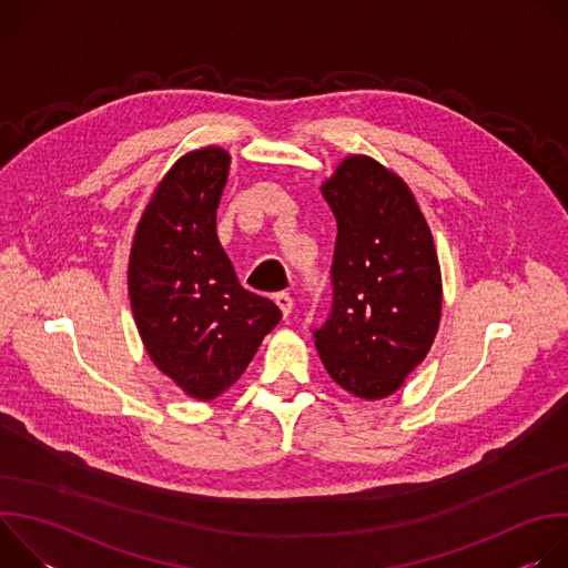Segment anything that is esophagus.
I'll return each mask as SVG.
<instances>
[{
	"mask_svg": "<svg viewBox=\"0 0 568 568\" xmlns=\"http://www.w3.org/2000/svg\"><path fill=\"white\" fill-rule=\"evenodd\" d=\"M274 303L278 305V310L283 312V316H287V314L292 312V307H294V301H292V296H290L287 292H278V294L274 296Z\"/></svg>",
	"mask_w": 568,
	"mask_h": 568,
	"instance_id": "esophagus-1",
	"label": "esophagus"
}]
</instances>
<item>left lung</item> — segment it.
<instances>
[{
	"label": "left lung",
	"mask_w": 568,
	"mask_h": 568,
	"mask_svg": "<svg viewBox=\"0 0 568 568\" xmlns=\"http://www.w3.org/2000/svg\"><path fill=\"white\" fill-rule=\"evenodd\" d=\"M321 193L337 242L333 312L314 344L342 388L382 399L427 357L440 326L434 237L412 189L373 156H346Z\"/></svg>",
	"instance_id": "8db88e82"
}]
</instances>
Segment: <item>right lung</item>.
Wrapping results in <instances>:
<instances>
[{"label": "right lung", "mask_w": 568, "mask_h": 568, "mask_svg": "<svg viewBox=\"0 0 568 568\" xmlns=\"http://www.w3.org/2000/svg\"><path fill=\"white\" fill-rule=\"evenodd\" d=\"M231 154L206 145L182 154L156 184L134 231L128 294L139 337L189 397L224 393L254 359L281 310L235 278L215 213Z\"/></svg>", "instance_id": "right-lung-1"}]
</instances>
